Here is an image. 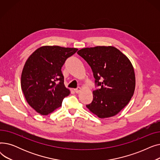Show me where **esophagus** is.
Listing matches in <instances>:
<instances>
[{
	"instance_id": "34e87169",
	"label": "esophagus",
	"mask_w": 160,
	"mask_h": 160,
	"mask_svg": "<svg viewBox=\"0 0 160 160\" xmlns=\"http://www.w3.org/2000/svg\"><path fill=\"white\" fill-rule=\"evenodd\" d=\"M74 91H75V93H80V92L81 91V88H80V87H78L77 88L74 89Z\"/></svg>"
}]
</instances>
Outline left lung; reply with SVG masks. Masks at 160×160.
<instances>
[{
  "label": "left lung",
  "mask_w": 160,
  "mask_h": 160,
  "mask_svg": "<svg viewBox=\"0 0 160 160\" xmlns=\"http://www.w3.org/2000/svg\"><path fill=\"white\" fill-rule=\"evenodd\" d=\"M77 53L91 67L95 86L99 87L86 107L101 119L117 115L128 104L135 90V73L129 59L112 46L84 48Z\"/></svg>",
  "instance_id": "left-lung-1"
}]
</instances>
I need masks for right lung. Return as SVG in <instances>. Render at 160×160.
<instances>
[{
	"mask_svg": "<svg viewBox=\"0 0 160 160\" xmlns=\"http://www.w3.org/2000/svg\"><path fill=\"white\" fill-rule=\"evenodd\" d=\"M75 48L43 46L35 50L24 64L21 89L28 104L38 113L47 115L60 107L70 94L64 86L62 67Z\"/></svg>",
	"mask_w": 160,
	"mask_h": 160,
	"instance_id": "add662e5",
	"label": "right lung"
}]
</instances>
